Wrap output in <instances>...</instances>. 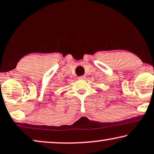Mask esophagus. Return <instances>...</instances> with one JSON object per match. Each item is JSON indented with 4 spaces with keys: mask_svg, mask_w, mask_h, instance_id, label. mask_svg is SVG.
Returning a JSON list of instances; mask_svg holds the SVG:
<instances>
[{
    "mask_svg": "<svg viewBox=\"0 0 154 154\" xmlns=\"http://www.w3.org/2000/svg\"><path fill=\"white\" fill-rule=\"evenodd\" d=\"M85 79V75H81V76H79V80H83Z\"/></svg>",
    "mask_w": 154,
    "mask_h": 154,
    "instance_id": "obj_1",
    "label": "esophagus"
}]
</instances>
